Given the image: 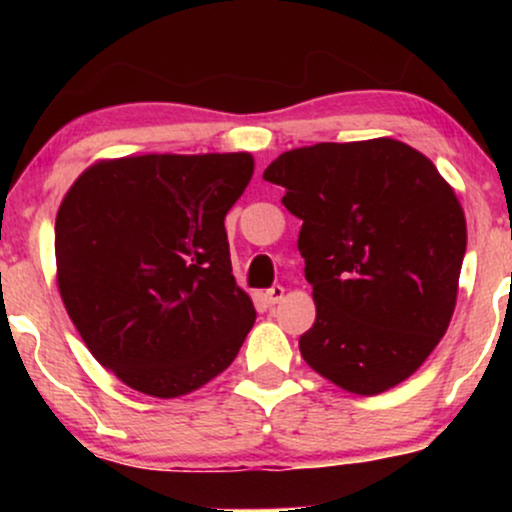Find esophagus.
Listing matches in <instances>:
<instances>
[{"label": "esophagus", "instance_id": "1", "mask_svg": "<svg viewBox=\"0 0 512 512\" xmlns=\"http://www.w3.org/2000/svg\"><path fill=\"white\" fill-rule=\"evenodd\" d=\"M284 286H272V289H267L264 291V301H267L269 305H276L281 301V298H284Z\"/></svg>", "mask_w": 512, "mask_h": 512}]
</instances>
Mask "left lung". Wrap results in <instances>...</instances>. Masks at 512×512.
Returning a JSON list of instances; mask_svg holds the SVG:
<instances>
[{
    "mask_svg": "<svg viewBox=\"0 0 512 512\" xmlns=\"http://www.w3.org/2000/svg\"><path fill=\"white\" fill-rule=\"evenodd\" d=\"M303 221L298 250L315 325L301 356L354 395L416 373L450 325L467 221L455 190L397 139L291 149L264 170Z\"/></svg>",
    "mask_w": 512,
    "mask_h": 512,
    "instance_id": "1",
    "label": "left lung"
}]
</instances>
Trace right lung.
<instances>
[{"instance_id":"obj_1","label":"right lung","mask_w":512,"mask_h":512,"mask_svg":"<svg viewBox=\"0 0 512 512\" xmlns=\"http://www.w3.org/2000/svg\"><path fill=\"white\" fill-rule=\"evenodd\" d=\"M250 154H146L93 163L55 221L57 286L101 366L173 399L223 373L255 325L223 219Z\"/></svg>"}]
</instances>
